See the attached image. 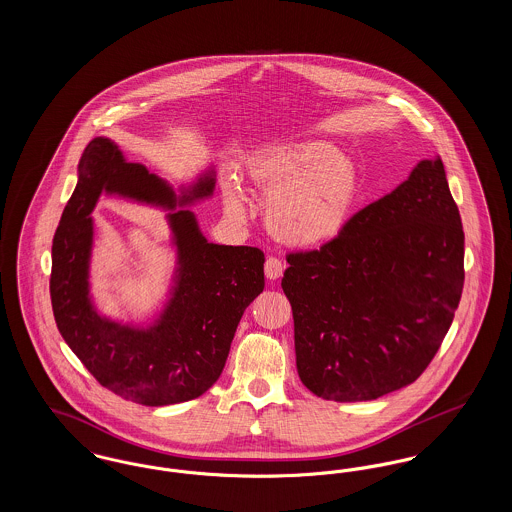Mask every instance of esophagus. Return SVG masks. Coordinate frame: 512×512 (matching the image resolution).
<instances>
[{
  "instance_id": "esophagus-1",
  "label": "esophagus",
  "mask_w": 512,
  "mask_h": 512,
  "mask_svg": "<svg viewBox=\"0 0 512 512\" xmlns=\"http://www.w3.org/2000/svg\"><path fill=\"white\" fill-rule=\"evenodd\" d=\"M282 272H284V263L278 259V257H267V261H265V276H267L268 280H278L280 276H282Z\"/></svg>"
}]
</instances>
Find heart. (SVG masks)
<instances>
[{
  "label": "heart",
  "instance_id": "heart-1",
  "mask_svg": "<svg viewBox=\"0 0 512 512\" xmlns=\"http://www.w3.org/2000/svg\"><path fill=\"white\" fill-rule=\"evenodd\" d=\"M247 174L268 197V228L293 245L334 240L359 192L357 167L326 142L272 147L249 161ZM224 201L232 213H244L242 188L232 178L224 182Z\"/></svg>",
  "mask_w": 512,
  "mask_h": 512
}]
</instances>
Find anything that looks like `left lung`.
<instances>
[{"label":"left lung","instance_id":"8db88e82","mask_svg":"<svg viewBox=\"0 0 512 512\" xmlns=\"http://www.w3.org/2000/svg\"><path fill=\"white\" fill-rule=\"evenodd\" d=\"M301 382L372 401L426 370L461 301L464 232L441 159H424L320 249L286 255Z\"/></svg>","mask_w":512,"mask_h":512}]
</instances>
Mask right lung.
Returning a JSON list of instances; mask_svg holds the SVG:
<instances>
[{
	"label": "right lung",
	"mask_w": 512,
	"mask_h": 512,
	"mask_svg": "<svg viewBox=\"0 0 512 512\" xmlns=\"http://www.w3.org/2000/svg\"><path fill=\"white\" fill-rule=\"evenodd\" d=\"M215 190L213 172L176 197L140 163H128L109 138H94L80 157L78 182L51 245L49 293L57 328L103 388L146 407L203 395L226 363L240 318L265 288V253L249 245L209 244L192 211L169 213L176 245L171 297L147 328L101 317L90 297V257L99 195L176 209Z\"/></svg>",
	"instance_id": "obj_1"
}]
</instances>
